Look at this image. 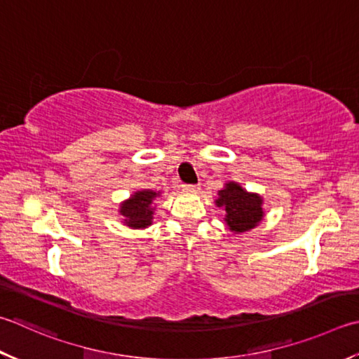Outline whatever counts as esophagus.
<instances>
[{"mask_svg": "<svg viewBox=\"0 0 359 359\" xmlns=\"http://www.w3.org/2000/svg\"><path fill=\"white\" fill-rule=\"evenodd\" d=\"M185 189H191V191H198L199 189V185H191V184H184L182 185Z\"/></svg>", "mask_w": 359, "mask_h": 359, "instance_id": "esophagus-1", "label": "esophagus"}]
</instances>
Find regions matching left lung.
<instances>
[{
    "instance_id": "obj_1",
    "label": "left lung",
    "mask_w": 359,
    "mask_h": 359,
    "mask_svg": "<svg viewBox=\"0 0 359 359\" xmlns=\"http://www.w3.org/2000/svg\"><path fill=\"white\" fill-rule=\"evenodd\" d=\"M262 202L259 196L244 191L235 182H230L226 188L221 189L219 198L216 201L217 207L226 208V221L230 230L240 233L254 229L262 221Z\"/></svg>"
}]
</instances>
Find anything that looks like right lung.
<instances>
[{
  "instance_id": "right-lung-1",
  "label": "right lung",
  "mask_w": 359,
  "mask_h": 359,
  "mask_svg": "<svg viewBox=\"0 0 359 359\" xmlns=\"http://www.w3.org/2000/svg\"><path fill=\"white\" fill-rule=\"evenodd\" d=\"M154 198H157V193L151 189L137 191L132 196V199L126 201L121 205V215L126 217V224L133 229H144L151 226L152 208L151 203Z\"/></svg>"
}]
</instances>
